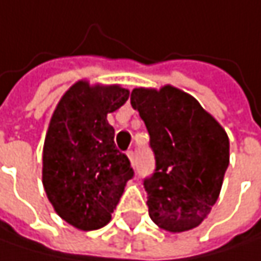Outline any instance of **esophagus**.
<instances>
[{
	"instance_id": "1",
	"label": "esophagus",
	"mask_w": 261,
	"mask_h": 261,
	"mask_svg": "<svg viewBox=\"0 0 261 261\" xmlns=\"http://www.w3.org/2000/svg\"><path fill=\"white\" fill-rule=\"evenodd\" d=\"M127 156L130 158L131 166H134V152H133V151H128V152H127Z\"/></svg>"
}]
</instances>
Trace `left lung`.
<instances>
[{
  "label": "left lung",
  "mask_w": 261,
  "mask_h": 261,
  "mask_svg": "<svg viewBox=\"0 0 261 261\" xmlns=\"http://www.w3.org/2000/svg\"><path fill=\"white\" fill-rule=\"evenodd\" d=\"M131 106L149 133L154 173L143 180L149 217L178 233L200 224L220 196L228 137L196 98L173 86L136 88Z\"/></svg>",
  "instance_id": "1"
}]
</instances>
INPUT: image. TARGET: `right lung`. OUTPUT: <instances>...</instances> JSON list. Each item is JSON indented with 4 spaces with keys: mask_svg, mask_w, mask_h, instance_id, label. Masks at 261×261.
I'll return each mask as SVG.
<instances>
[{
    "mask_svg": "<svg viewBox=\"0 0 261 261\" xmlns=\"http://www.w3.org/2000/svg\"><path fill=\"white\" fill-rule=\"evenodd\" d=\"M130 92L118 85H73L54 112L43 148V185L57 214L81 230L106 225L134 176L128 156L116 149L107 113Z\"/></svg>",
    "mask_w": 261,
    "mask_h": 261,
    "instance_id": "1",
    "label": "right lung"
}]
</instances>
